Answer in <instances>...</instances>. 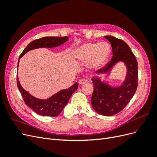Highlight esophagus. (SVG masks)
Returning a JSON list of instances; mask_svg holds the SVG:
<instances>
[{
    "mask_svg": "<svg viewBox=\"0 0 157 157\" xmlns=\"http://www.w3.org/2000/svg\"><path fill=\"white\" fill-rule=\"evenodd\" d=\"M86 82H87V80L84 79V78L80 79V80H79V81H78V84H80V85H83V84H86Z\"/></svg>",
    "mask_w": 157,
    "mask_h": 157,
    "instance_id": "obj_1",
    "label": "esophagus"
}]
</instances>
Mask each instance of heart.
<instances>
[{
	"mask_svg": "<svg viewBox=\"0 0 157 157\" xmlns=\"http://www.w3.org/2000/svg\"><path fill=\"white\" fill-rule=\"evenodd\" d=\"M111 54V47L107 42H89L74 51V58L78 62L86 63L92 70H98L105 65Z\"/></svg>",
	"mask_w": 157,
	"mask_h": 157,
	"instance_id": "1",
	"label": "heart"
}]
</instances>
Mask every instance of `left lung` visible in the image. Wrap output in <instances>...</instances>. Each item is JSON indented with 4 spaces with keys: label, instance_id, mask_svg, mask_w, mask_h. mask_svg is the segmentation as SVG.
Returning a JSON list of instances; mask_svg holds the SVG:
<instances>
[{
    "label": "left lung",
    "instance_id": "1",
    "mask_svg": "<svg viewBox=\"0 0 157 157\" xmlns=\"http://www.w3.org/2000/svg\"><path fill=\"white\" fill-rule=\"evenodd\" d=\"M104 37L111 44L113 57L109 63L96 73L109 76L115 65L119 62L124 63L126 67L125 79L118 86H111L107 80H102L98 76L92 78L94 87L92 105L99 114L110 117L121 111L134 96L137 87L138 65L134 54L124 41L112 36Z\"/></svg>",
    "mask_w": 157,
    "mask_h": 157
}]
</instances>
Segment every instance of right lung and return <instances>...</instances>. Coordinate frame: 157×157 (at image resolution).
<instances>
[{
  "instance_id": "1",
  "label": "right lung",
  "mask_w": 157,
  "mask_h": 157,
  "mask_svg": "<svg viewBox=\"0 0 157 157\" xmlns=\"http://www.w3.org/2000/svg\"><path fill=\"white\" fill-rule=\"evenodd\" d=\"M68 40V36H45L32 41L20 56L17 67L20 58L29 51L39 48H55L63 44ZM17 84L26 105L36 113L46 117H56L59 115L67 105L71 95L78 88V84L75 82L68 89L61 90L50 98L42 99L34 97L23 89L19 80L18 76H17Z\"/></svg>"
}]
</instances>
